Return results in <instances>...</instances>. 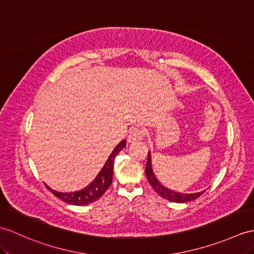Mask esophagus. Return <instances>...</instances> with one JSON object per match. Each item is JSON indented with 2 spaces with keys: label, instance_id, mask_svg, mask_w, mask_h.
<instances>
[{
  "label": "esophagus",
  "instance_id": "esophagus-1",
  "mask_svg": "<svg viewBox=\"0 0 254 254\" xmlns=\"http://www.w3.org/2000/svg\"><path fill=\"white\" fill-rule=\"evenodd\" d=\"M144 135H145V133L141 128H133L128 134L127 141L128 143H136V141H139L143 139Z\"/></svg>",
  "mask_w": 254,
  "mask_h": 254
}]
</instances>
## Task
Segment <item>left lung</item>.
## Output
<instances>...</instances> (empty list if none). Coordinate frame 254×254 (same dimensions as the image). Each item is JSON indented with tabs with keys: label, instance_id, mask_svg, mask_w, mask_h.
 <instances>
[{
	"label": "left lung",
	"instance_id": "1",
	"mask_svg": "<svg viewBox=\"0 0 254 254\" xmlns=\"http://www.w3.org/2000/svg\"><path fill=\"white\" fill-rule=\"evenodd\" d=\"M145 172L147 180H148L149 184L151 187L160 194V196L164 199H168L170 201L173 202H179V203H184L191 201V200L197 199L199 196L204 192V190L199 191V192H193V193H183V192H178L174 191L172 190H169L166 186H163L160 182L158 181L156 178V175L152 171V166H151V154L150 151H148V158H147V163H146V168H145Z\"/></svg>",
	"mask_w": 254,
	"mask_h": 254
}]
</instances>
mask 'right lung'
<instances>
[{
	"instance_id": "obj_1",
	"label": "right lung",
	"mask_w": 254,
	"mask_h": 254,
	"mask_svg": "<svg viewBox=\"0 0 254 254\" xmlns=\"http://www.w3.org/2000/svg\"><path fill=\"white\" fill-rule=\"evenodd\" d=\"M127 145V140L123 139L119 144L116 146V148L111 152L110 156L108 157L107 161L104 164L102 170L99 171V173L92 183H90L83 190H76L72 192H61L52 190L46 184V187L55 194L57 198H60L63 201L74 204V205H84L88 204L95 200L99 199L103 196L104 192L108 190L113 182V175H114V162L116 156L125 148Z\"/></svg>"
}]
</instances>
